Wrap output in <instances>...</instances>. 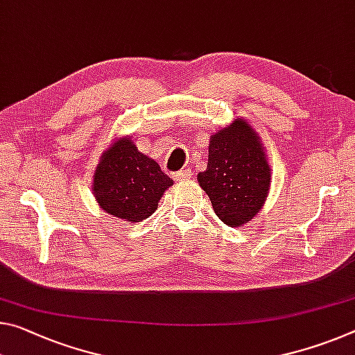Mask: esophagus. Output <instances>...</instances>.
Instances as JSON below:
<instances>
[{"label":"esophagus","instance_id":"34e87169","mask_svg":"<svg viewBox=\"0 0 355 355\" xmlns=\"http://www.w3.org/2000/svg\"><path fill=\"white\" fill-rule=\"evenodd\" d=\"M189 178H191V171H188V168H184V171H178L175 175H173V180H175V182H187Z\"/></svg>","mask_w":355,"mask_h":355}]
</instances>
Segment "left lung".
I'll return each mask as SVG.
<instances>
[{
	"mask_svg": "<svg viewBox=\"0 0 355 355\" xmlns=\"http://www.w3.org/2000/svg\"><path fill=\"white\" fill-rule=\"evenodd\" d=\"M198 180L218 218L230 227L248 223L261 210L268 194L270 167L248 123L240 118L211 136L208 164Z\"/></svg>",
	"mask_w": 355,
	"mask_h": 355,
	"instance_id": "1",
	"label": "left lung"
}]
</instances>
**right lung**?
<instances>
[{
	"label": "right lung",
	"mask_w": 355,
	"mask_h": 355,
	"mask_svg": "<svg viewBox=\"0 0 355 355\" xmlns=\"http://www.w3.org/2000/svg\"><path fill=\"white\" fill-rule=\"evenodd\" d=\"M172 180L157 162L123 137L104 151L94 172L93 191L99 207L125 221L139 223L153 215Z\"/></svg>",
	"instance_id": "add662e5"
}]
</instances>
